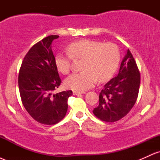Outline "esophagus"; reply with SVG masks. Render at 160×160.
I'll use <instances>...</instances> for the list:
<instances>
[{"instance_id": "obj_1", "label": "esophagus", "mask_w": 160, "mask_h": 160, "mask_svg": "<svg viewBox=\"0 0 160 160\" xmlns=\"http://www.w3.org/2000/svg\"><path fill=\"white\" fill-rule=\"evenodd\" d=\"M86 93L85 92H78V91H74L73 92V94L74 95H81V94H84Z\"/></svg>"}]
</instances>
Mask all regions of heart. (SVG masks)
Instances as JSON below:
<instances>
[{
    "label": "heart",
    "instance_id": "obj_1",
    "mask_svg": "<svg viewBox=\"0 0 160 160\" xmlns=\"http://www.w3.org/2000/svg\"><path fill=\"white\" fill-rule=\"evenodd\" d=\"M68 53L58 52L54 62L57 70L66 74L71 68V62L82 59L80 72L73 73L65 80L68 89L84 91L95 85L97 80L105 82L114 74L120 62V52L114 43L82 39L68 46Z\"/></svg>",
    "mask_w": 160,
    "mask_h": 160
}]
</instances>
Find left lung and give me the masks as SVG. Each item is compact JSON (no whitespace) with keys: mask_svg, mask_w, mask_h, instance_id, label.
<instances>
[{"mask_svg":"<svg viewBox=\"0 0 160 160\" xmlns=\"http://www.w3.org/2000/svg\"><path fill=\"white\" fill-rule=\"evenodd\" d=\"M140 82V72L128 49L117 76L108 82L101 91L99 104L93 113L104 122H113L122 119L136 102Z\"/></svg>","mask_w":160,"mask_h":160,"instance_id":"obj_1","label":"left lung"}]
</instances>
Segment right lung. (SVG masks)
Wrapping results in <instances>:
<instances>
[{"label":"right lung","instance_id":"add662e5","mask_svg":"<svg viewBox=\"0 0 160 160\" xmlns=\"http://www.w3.org/2000/svg\"><path fill=\"white\" fill-rule=\"evenodd\" d=\"M58 35L43 38L29 49L19 74V89L23 106L40 123L54 125L65 117L72 91L54 94L62 80L55 65L52 43Z\"/></svg>","mask_w":160,"mask_h":160}]
</instances>
